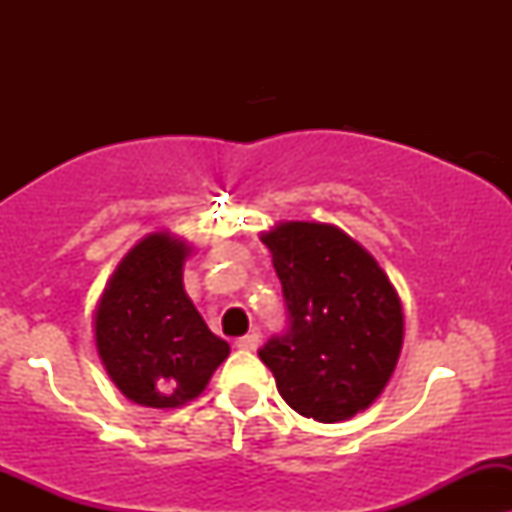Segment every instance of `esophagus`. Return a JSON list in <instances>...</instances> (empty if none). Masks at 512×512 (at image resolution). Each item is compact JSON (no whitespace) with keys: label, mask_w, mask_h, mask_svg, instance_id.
Returning a JSON list of instances; mask_svg holds the SVG:
<instances>
[{"label":"esophagus","mask_w":512,"mask_h":512,"mask_svg":"<svg viewBox=\"0 0 512 512\" xmlns=\"http://www.w3.org/2000/svg\"><path fill=\"white\" fill-rule=\"evenodd\" d=\"M260 342H262L260 332H257V329H252L250 334H245V337L237 339L235 347H237V349H242V352H255V349L260 347Z\"/></svg>","instance_id":"34e87169"}]
</instances>
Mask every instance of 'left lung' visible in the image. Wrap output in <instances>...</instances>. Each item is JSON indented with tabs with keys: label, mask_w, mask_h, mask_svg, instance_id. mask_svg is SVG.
Returning a JSON list of instances; mask_svg holds the SVG:
<instances>
[{
	"label": "left lung",
	"mask_w": 512,
	"mask_h": 512,
	"mask_svg": "<svg viewBox=\"0 0 512 512\" xmlns=\"http://www.w3.org/2000/svg\"><path fill=\"white\" fill-rule=\"evenodd\" d=\"M262 242L289 314L287 332L260 349L280 396L322 423L369 409L404 344V309L386 272L334 225L280 223Z\"/></svg>",
	"instance_id": "left-lung-1"
}]
</instances>
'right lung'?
I'll list each match as a JSON object with an SVG mask.
<instances>
[{
    "mask_svg": "<svg viewBox=\"0 0 512 512\" xmlns=\"http://www.w3.org/2000/svg\"><path fill=\"white\" fill-rule=\"evenodd\" d=\"M190 245L151 232L118 262L94 314L96 349L126 399L178 409L200 396L230 354L183 287Z\"/></svg>",
    "mask_w": 512,
    "mask_h": 512,
    "instance_id": "right-lung-1",
    "label": "right lung"
}]
</instances>
